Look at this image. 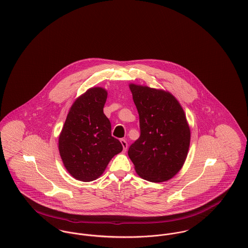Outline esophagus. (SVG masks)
<instances>
[{
    "instance_id": "34e87169",
    "label": "esophagus",
    "mask_w": 248,
    "mask_h": 248,
    "mask_svg": "<svg viewBox=\"0 0 248 248\" xmlns=\"http://www.w3.org/2000/svg\"><path fill=\"white\" fill-rule=\"evenodd\" d=\"M120 141H121V143H122V145H123L124 152H125V151H126V149H127V142H126V140H124V139H122Z\"/></svg>"
}]
</instances>
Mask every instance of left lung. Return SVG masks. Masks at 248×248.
Listing matches in <instances>:
<instances>
[{"instance_id": "obj_1", "label": "left lung", "mask_w": 248, "mask_h": 248, "mask_svg": "<svg viewBox=\"0 0 248 248\" xmlns=\"http://www.w3.org/2000/svg\"><path fill=\"white\" fill-rule=\"evenodd\" d=\"M140 116V138L128 149L137 173L147 181L171 179L183 167L190 144L184 109L172 94L153 88L129 85Z\"/></svg>"}]
</instances>
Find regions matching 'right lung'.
Wrapping results in <instances>:
<instances>
[{"label":"right lung","mask_w":248,"mask_h":248,"mask_svg":"<svg viewBox=\"0 0 248 248\" xmlns=\"http://www.w3.org/2000/svg\"><path fill=\"white\" fill-rule=\"evenodd\" d=\"M107 91L89 89L74 102L59 138V151L74 178L91 182L102 174L123 145L111 136V124L104 114Z\"/></svg>","instance_id":"add662e5"}]
</instances>
